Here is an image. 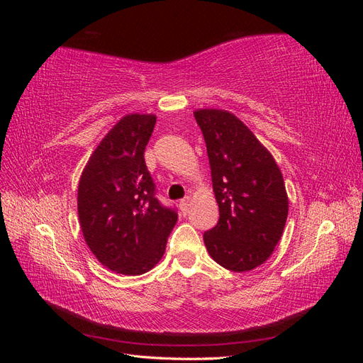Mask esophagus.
Here are the masks:
<instances>
[{"label":"esophagus","mask_w":363,"mask_h":363,"mask_svg":"<svg viewBox=\"0 0 363 363\" xmlns=\"http://www.w3.org/2000/svg\"><path fill=\"white\" fill-rule=\"evenodd\" d=\"M189 206H191V199L189 196H186V199H183L182 201H180V208H182V212L186 215L189 212Z\"/></svg>","instance_id":"obj_1"}]
</instances>
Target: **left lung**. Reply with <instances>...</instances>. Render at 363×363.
Masks as SVG:
<instances>
[{
  "instance_id": "left-lung-1",
  "label": "left lung",
  "mask_w": 363,
  "mask_h": 363,
  "mask_svg": "<svg viewBox=\"0 0 363 363\" xmlns=\"http://www.w3.org/2000/svg\"><path fill=\"white\" fill-rule=\"evenodd\" d=\"M203 131L219 207L218 224L203 235L211 257L235 272L262 265L281 238L288 218L283 175L271 152L235 115L194 112Z\"/></svg>"
}]
</instances>
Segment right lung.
I'll use <instances>...</instances> for the list:
<instances>
[{"label": "right lung", "mask_w": 363, "mask_h": 363, "mask_svg": "<svg viewBox=\"0 0 363 363\" xmlns=\"http://www.w3.org/2000/svg\"><path fill=\"white\" fill-rule=\"evenodd\" d=\"M155 115H127L92 152L79 183V218L101 265L140 276L162 259L177 211L156 199L144 159Z\"/></svg>", "instance_id": "1"}]
</instances>
